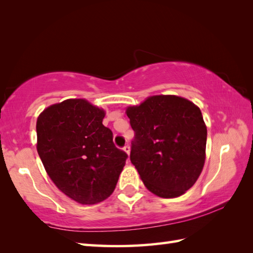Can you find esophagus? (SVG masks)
I'll use <instances>...</instances> for the list:
<instances>
[{"label": "esophagus", "mask_w": 253, "mask_h": 253, "mask_svg": "<svg viewBox=\"0 0 253 253\" xmlns=\"http://www.w3.org/2000/svg\"><path fill=\"white\" fill-rule=\"evenodd\" d=\"M124 152H125L127 155H129L130 154V147L129 146H128V144H126V146L125 147H124Z\"/></svg>", "instance_id": "obj_1"}]
</instances>
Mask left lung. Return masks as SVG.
<instances>
[{"mask_svg":"<svg viewBox=\"0 0 253 253\" xmlns=\"http://www.w3.org/2000/svg\"><path fill=\"white\" fill-rule=\"evenodd\" d=\"M136 132L130 161L149 191L176 198L190 189L206 161L207 125L200 109L173 94L151 95L126 107Z\"/></svg>","mask_w":253,"mask_h":253,"instance_id":"8db88e82","label":"left lung"}]
</instances>
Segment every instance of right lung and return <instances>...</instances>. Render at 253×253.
<instances>
[{
  "label": "right lung",
  "instance_id": "1",
  "mask_svg": "<svg viewBox=\"0 0 253 253\" xmlns=\"http://www.w3.org/2000/svg\"><path fill=\"white\" fill-rule=\"evenodd\" d=\"M104 116L85 99H67L47 106L37 120V151L46 174L80 204L109 198L126 163L127 154L102 124Z\"/></svg>",
  "mask_w": 253,
  "mask_h": 253
}]
</instances>
